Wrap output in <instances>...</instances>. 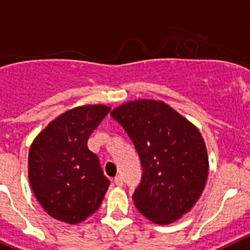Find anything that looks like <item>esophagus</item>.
<instances>
[{"label":"esophagus","mask_w":250,"mask_h":250,"mask_svg":"<svg viewBox=\"0 0 250 250\" xmlns=\"http://www.w3.org/2000/svg\"><path fill=\"white\" fill-rule=\"evenodd\" d=\"M114 184H115L116 187H123V184H124L123 178H121L120 175H116V177L114 178Z\"/></svg>","instance_id":"esophagus-1"}]
</instances>
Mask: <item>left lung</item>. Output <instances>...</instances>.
I'll return each mask as SVG.
<instances>
[{
  "label": "left lung",
  "instance_id": "1",
  "mask_svg": "<svg viewBox=\"0 0 250 250\" xmlns=\"http://www.w3.org/2000/svg\"><path fill=\"white\" fill-rule=\"evenodd\" d=\"M110 115L131 139L142 166L141 183L132 195L137 210L157 225H169L203 194L208 157L203 136L168 104L139 99Z\"/></svg>",
  "mask_w": 250,
  "mask_h": 250
}]
</instances>
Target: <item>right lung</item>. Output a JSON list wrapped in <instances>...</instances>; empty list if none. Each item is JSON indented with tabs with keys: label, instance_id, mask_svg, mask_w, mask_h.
Listing matches in <instances>:
<instances>
[{
	"label": "right lung",
	"instance_id": "add662e5",
	"mask_svg": "<svg viewBox=\"0 0 250 250\" xmlns=\"http://www.w3.org/2000/svg\"><path fill=\"white\" fill-rule=\"evenodd\" d=\"M109 111L101 104L73 108L52 120L33 141L29 183L51 217L75 225L101 206L110 182L87 141Z\"/></svg>",
	"mask_w": 250,
	"mask_h": 250
}]
</instances>
